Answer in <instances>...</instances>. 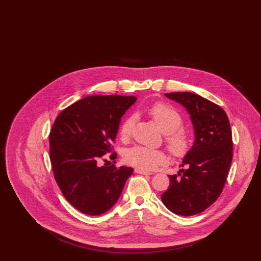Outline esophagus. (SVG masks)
<instances>
[{
    "label": "esophagus",
    "instance_id": "esophagus-1",
    "mask_svg": "<svg viewBox=\"0 0 261 261\" xmlns=\"http://www.w3.org/2000/svg\"><path fill=\"white\" fill-rule=\"evenodd\" d=\"M135 172L138 174H142V175H151V172H149V171H145V170H142V169H138L136 168L135 169Z\"/></svg>",
    "mask_w": 261,
    "mask_h": 261
}]
</instances>
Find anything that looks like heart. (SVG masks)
Returning <instances> with one entry per match:
<instances>
[{
  "instance_id": "1",
  "label": "heart",
  "mask_w": 261,
  "mask_h": 261,
  "mask_svg": "<svg viewBox=\"0 0 261 261\" xmlns=\"http://www.w3.org/2000/svg\"><path fill=\"white\" fill-rule=\"evenodd\" d=\"M149 116L155 122L159 129L165 135V143L174 156H184L191 149L192 138L186 130L182 129L183 118L181 114L170 106L155 103L149 110ZM134 127V117L129 116L120 127V137L127 140L131 136ZM124 161L127 164L138 169L149 171L167 161L166 154L159 149H149L144 146H135L126 149Z\"/></svg>"
}]
</instances>
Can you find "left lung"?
Listing matches in <instances>:
<instances>
[{
  "label": "left lung",
  "mask_w": 261,
  "mask_h": 261,
  "mask_svg": "<svg viewBox=\"0 0 261 261\" xmlns=\"http://www.w3.org/2000/svg\"><path fill=\"white\" fill-rule=\"evenodd\" d=\"M190 114L195 142L178 173L162 195L163 204L175 214L192 216L205 211L223 190L233 158L232 131L223 109L190 92L164 94Z\"/></svg>",
  "instance_id": "1"
}]
</instances>
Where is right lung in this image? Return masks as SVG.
I'll list each match as a JSON object with an SVG mask.
<instances>
[{"label":"right lung","mask_w":261,"mask_h":261,"mask_svg":"<svg viewBox=\"0 0 261 261\" xmlns=\"http://www.w3.org/2000/svg\"><path fill=\"white\" fill-rule=\"evenodd\" d=\"M136 97L90 96L57 117L50 133V158L62 195L88 215L110 211L118 200L133 168L99 166L112 151L120 119ZM112 153L111 159H115Z\"/></svg>","instance_id":"right-lung-1"}]
</instances>
